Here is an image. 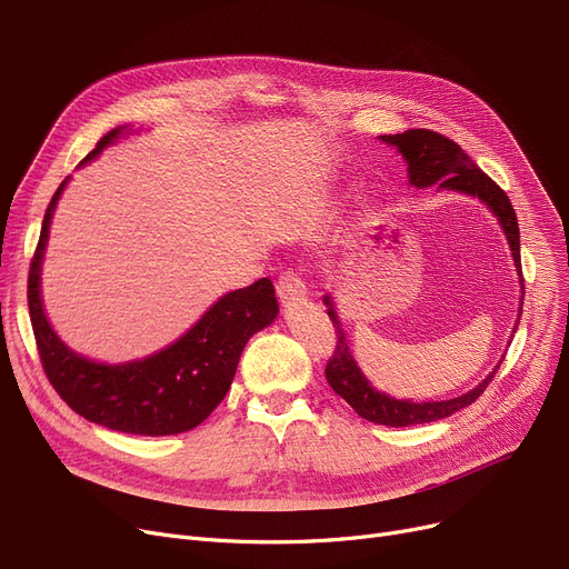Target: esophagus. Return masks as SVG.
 <instances>
[{
    "instance_id": "esophagus-1",
    "label": "esophagus",
    "mask_w": 569,
    "mask_h": 569,
    "mask_svg": "<svg viewBox=\"0 0 569 569\" xmlns=\"http://www.w3.org/2000/svg\"><path fill=\"white\" fill-rule=\"evenodd\" d=\"M277 295L279 300L283 305H290V302H298L302 300L307 295V286L302 283V279H298L295 274H283L279 281H277Z\"/></svg>"
}]
</instances>
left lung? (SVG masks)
<instances>
[{
    "label": "left lung",
    "instance_id": "obj_1",
    "mask_svg": "<svg viewBox=\"0 0 569 569\" xmlns=\"http://www.w3.org/2000/svg\"><path fill=\"white\" fill-rule=\"evenodd\" d=\"M383 143L392 146L407 164V179L409 186L426 190L435 186L437 190H451L462 192L467 197H475L492 216L498 218V223L507 237L509 251L513 258V267L518 274V286H521V300L526 295L523 286V271H521V241H518V220L511 209L509 197L496 181H490L483 171L472 162L462 148L447 139L443 134H437L432 130H407L402 134H381ZM323 305L328 307V316L335 323L337 330V349L326 367V377L332 390L349 402L358 416H362L369 423L390 426V428H407L418 423H432L441 421L465 407L472 405L479 395L488 388V383L496 377L502 360L492 367V372L472 390H467L458 398L451 400H430V402H411V400H398L388 392H381L372 386L365 375L360 365L356 362V356L351 351V341L343 332V326L339 320L337 307L332 295H323ZM523 302L518 307V318L513 332L518 328V320H521Z\"/></svg>",
    "mask_w": 569,
    "mask_h": 569
}]
</instances>
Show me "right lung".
Returning a JSON list of instances; mask_svg holds the SVG:
<instances>
[{"label": "right lung", "instance_id": "right-lung-1", "mask_svg": "<svg viewBox=\"0 0 569 569\" xmlns=\"http://www.w3.org/2000/svg\"><path fill=\"white\" fill-rule=\"evenodd\" d=\"M137 132L118 126L97 141L94 151L79 167L94 160L118 139ZM67 183L69 177L46 209L28 279L32 330L48 381L86 421L116 432L164 437L197 428L228 395L246 341L279 316L274 286L269 279H260L249 288L226 292L177 341L139 360L97 362L71 351L53 330L41 300L48 234Z\"/></svg>", "mask_w": 569, "mask_h": 569}]
</instances>
